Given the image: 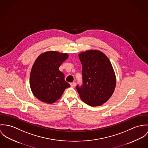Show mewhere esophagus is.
<instances>
[{"instance_id": "obj_1", "label": "esophagus", "mask_w": 148, "mask_h": 148, "mask_svg": "<svg viewBox=\"0 0 148 148\" xmlns=\"http://www.w3.org/2000/svg\"><path fill=\"white\" fill-rule=\"evenodd\" d=\"M70 85L72 87H74L76 85V83L75 82H72V83H70Z\"/></svg>"}]
</instances>
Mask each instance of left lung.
Instances as JSON below:
<instances>
[{
	"instance_id": "left-lung-1",
	"label": "left lung",
	"mask_w": 148,
	"mask_h": 148,
	"mask_svg": "<svg viewBox=\"0 0 148 148\" xmlns=\"http://www.w3.org/2000/svg\"><path fill=\"white\" fill-rule=\"evenodd\" d=\"M82 65L83 85L77 86L80 98L86 104L99 106L106 103L115 91V71L108 58L98 50L79 54Z\"/></svg>"
}]
</instances>
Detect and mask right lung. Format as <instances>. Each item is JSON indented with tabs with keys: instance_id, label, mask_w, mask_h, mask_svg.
Returning <instances> with one entry per match:
<instances>
[{
	"instance_id": "1",
	"label": "right lung",
	"mask_w": 148,
	"mask_h": 148,
	"mask_svg": "<svg viewBox=\"0 0 148 148\" xmlns=\"http://www.w3.org/2000/svg\"><path fill=\"white\" fill-rule=\"evenodd\" d=\"M67 53L48 51L36 60L30 74V87L33 95L40 101L51 104L70 87L59 67L68 58Z\"/></svg>"
}]
</instances>
